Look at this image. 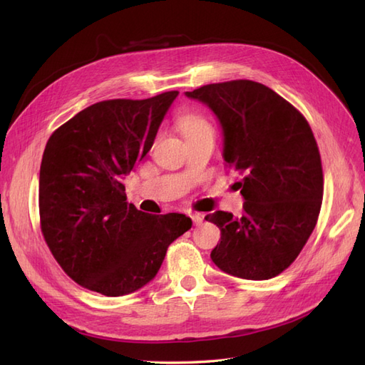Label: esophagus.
<instances>
[{
	"label": "esophagus",
	"mask_w": 365,
	"mask_h": 365,
	"mask_svg": "<svg viewBox=\"0 0 365 365\" xmlns=\"http://www.w3.org/2000/svg\"><path fill=\"white\" fill-rule=\"evenodd\" d=\"M190 217H192L195 225H201L202 220H204V215L202 213H192Z\"/></svg>",
	"instance_id": "34e87169"
}]
</instances>
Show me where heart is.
Returning <instances> with one entry per match:
<instances>
[{
    "label": "heart",
    "mask_w": 365,
    "mask_h": 365,
    "mask_svg": "<svg viewBox=\"0 0 365 365\" xmlns=\"http://www.w3.org/2000/svg\"><path fill=\"white\" fill-rule=\"evenodd\" d=\"M178 126L185 138L195 134H200V132H213V128L208 123V120L200 114L182 115L178 120Z\"/></svg>",
    "instance_id": "b5f03b06"
}]
</instances>
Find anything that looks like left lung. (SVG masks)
<instances>
[{
    "mask_svg": "<svg viewBox=\"0 0 365 365\" xmlns=\"http://www.w3.org/2000/svg\"><path fill=\"white\" fill-rule=\"evenodd\" d=\"M185 96L216 114L224 160L244 176V216L220 210L205 216L220 230L212 260L235 277L272 279L298 257L322 210L324 180L312 129L295 106L259 82L210 83Z\"/></svg>",
    "mask_w": 365,
    "mask_h": 365,
    "instance_id": "1",
    "label": "left lung"
}]
</instances>
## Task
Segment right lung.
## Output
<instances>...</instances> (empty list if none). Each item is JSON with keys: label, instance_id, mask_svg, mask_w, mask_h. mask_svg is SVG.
Masks as SVG:
<instances>
[{"label": "right lung", "instance_id": "add662e5", "mask_svg": "<svg viewBox=\"0 0 365 365\" xmlns=\"http://www.w3.org/2000/svg\"><path fill=\"white\" fill-rule=\"evenodd\" d=\"M178 91L85 108L53 132L39 172L41 231L53 257L83 288L120 297L155 277L169 245L192 228L180 213L126 202V176L150 150Z\"/></svg>", "mask_w": 365, "mask_h": 365}]
</instances>
